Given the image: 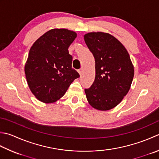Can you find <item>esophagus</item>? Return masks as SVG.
Wrapping results in <instances>:
<instances>
[{
	"instance_id": "1",
	"label": "esophagus",
	"mask_w": 159,
	"mask_h": 159,
	"mask_svg": "<svg viewBox=\"0 0 159 159\" xmlns=\"http://www.w3.org/2000/svg\"><path fill=\"white\" fill-rule=\"evenodd\" d=\"M79 71V73L80 75L81 76L82 75V73H83V69H80V70H79V71Z\"/></svg>"
}]
</instances>
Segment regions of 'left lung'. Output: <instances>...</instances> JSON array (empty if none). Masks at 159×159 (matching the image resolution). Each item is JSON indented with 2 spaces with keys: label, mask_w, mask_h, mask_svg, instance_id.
I'll return each instance as SVG.
<instances>
[{
  "label": "left lung",
  "mask_w": 159,
  "mask_h": 159,
  "mask_svg": "<svg viewBox=\"0 0 159 159\" xmlns=\"http://www.w3.org/2000/svg\"><path fill=\"white\" fill-rule=\"evenodd\" d=\"M84 39L96 63L94 81L85 89L87 99L96 110H111L129 90L134 72L131 59L122 43L110 34L91 32Z\"/></svg>",
  "instance_id": "1"
}]
</instances>
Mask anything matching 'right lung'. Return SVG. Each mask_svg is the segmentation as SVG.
Masks as SVG:
<instances>
[{
	"instance_id": "right-lung-1",
	"label": "right lung",
	"mask_w": 159,
	"mask_h": 159,
	"mask_svg": "<svg viewBox=\"0 0 159 159\" xmlns=\"http://www.w3.org/2000/svg\"><path fill=\"white\" fill-rule=\"evenodd\" d=\"M76 34L66 29H53L34 43L25 66L29 88L45 103L60 99L79 74L71 67L68 48Z\"/></svg>"
}]
</instances>
